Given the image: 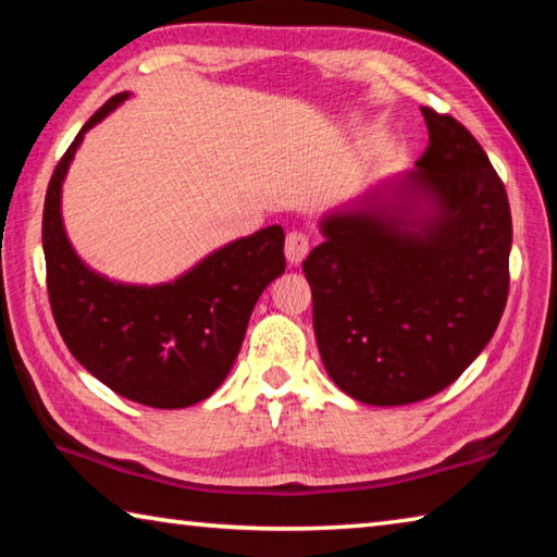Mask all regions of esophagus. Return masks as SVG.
<instances>
[{
    "label": "esophagus",
    "mask_w": 557,
    "mask_h": 557,
    "mask_svg": "<svg viewBox=\"0 0 557 557\" xmlns=\"http://www.w3.org/2000/svg\"><path fill=\"white\" fill-rule=\"evenodd\" d=\"M307 252H309L307 235L299 233V231H292L287 235V240H285V256H287L289 265H299V262L307 258Z\"/></svg>",
    "instance_id": "34e87169"
}]
</instances>
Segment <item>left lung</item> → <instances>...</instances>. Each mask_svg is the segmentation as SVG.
Wrapping results in <instances>:
<instances>
[{
	"label": "left lung",
	"mask_w": 557,
	"mask_h": 557,
	"mask_svg": "<svg viewBox=\"0 0 557 557\" xmlns=\"http://www.w3.org/2000/svg\"><path fill=\"white\" fill-rule=\"evenodd\" d=\"M412 172L383 178L319 221L309 252L314 334L338 388L366 405L445 391L492 342L508 297L511 209L482 145L422 108Z\"/></svg>",
	"instance_id": "1"
}]
</instances>
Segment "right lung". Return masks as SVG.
Segmentation results:
<instances>
[{"label": "right lung", "mask_w": 557, "mask_h": 557, "mask_svg": "<svg viewBox=\"0 0 557 557\" xmlns=\"http://www.w3.org/2000/svg\"><path fill=\"white\" fill-rule=\"evenodd\" d=\"M129 96H112L53 169L41 228L46 282L55 326L83 369L122 398L176 410L209 398L231 373L252 307L285 272V233L268 225L159 285L110 280L86 265L63 225V182L86 132Z\"/></svg>", "instance_id": "1"}]
</instances>
